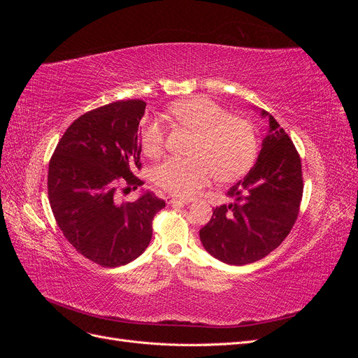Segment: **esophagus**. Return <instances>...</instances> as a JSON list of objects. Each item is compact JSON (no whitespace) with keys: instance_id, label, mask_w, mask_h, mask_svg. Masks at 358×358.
Segmentation results:
<instances>
[{"instance_id":"obj_1","label":"esophagus","mask_w":358,"mask_h":358,"mask_svg":"<svg viewBox=\"0 0 358 358\" xmlns=\"http://www.w3.org/2000/svg\"><path fill=\"white\" fill-rule=\"evenodd\" d=\"M166 199H167V201H169L170 204H175V203L185 204V203H188V201H189V200H187V199H180V197H175V196H167Z\"/></svg>"}]
</instances>
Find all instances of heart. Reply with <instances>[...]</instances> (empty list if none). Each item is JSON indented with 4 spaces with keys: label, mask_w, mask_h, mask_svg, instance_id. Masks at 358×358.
Segmentation results:
<instances>
[{
    "label": "heart",
    "mask_w": 358,
    "mask_h": 358,
    "mask_svg": "<svg viewBox=\"0 0 358 358\" xmlns=\"http://www.w3.org/2000/svg\"><path fill=\"white\" fill-rule=\"evenodd\" d=\"M173 121L197 133L192 158L170 157L152 171L157 187L179 197L196 194L218 175L230 182L252 167L258 152L254 125L231 113L209 96L194 95L169 106ZM138 140L143 152L155 158L166 145V129L157 117H146L140 125Z\"/></svg>",
    "instance_id": "b5f03b06"
}]
</instances>
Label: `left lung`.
<instances>
[{
    "mask_svg": "<svg viewBox=\"0 0 358 358\" xmlns=\"http://www.w3.org/2000/svg\"><path fill=\"white\" fill-rule=\"evenodd\" d=\"M268 119L270 131L258 161L229 189L236 201L215 208L210 221L200 230L206 251L227 264L243 266L268 255L289 234L300 212V155L285 129L272 115Z\"/></svg>",
    "mask_w": 358,
    "mask_h": 358,
    "instance_id": "8db88e82",
    "label": "left lung"
}]
</instances>
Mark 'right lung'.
I'll use <instances>...</instances> for the list:
<instances>
[{
  "instance_id": "add662e5",
  "label": "right lung",
  "mask_w": 358,
  "mask_h": 358,
  "mask_svg": "<svg viewBox=\"0 0 358 358\" xmlns=\"http://www.w3.org/2000/svg\"><path fill=\"white\" fill-rule=\"evenodd\" d=\"M143 100L115 101L86 112L66 129L49 161L48 196L57 224L76 251L95 264L117 267L148 248L152 221L166 201L146 192L121 201L143 185L138 124Z\"/></svg>"
}]
</instances>
